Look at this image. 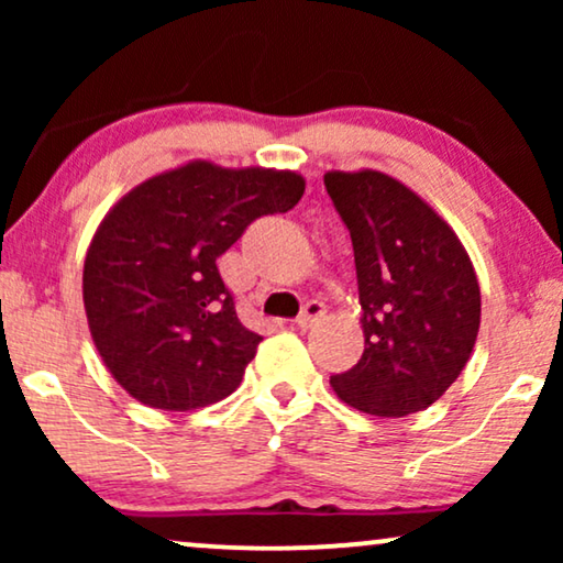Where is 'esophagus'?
<instances>
[{
    "label": "esophagus",
    "mask_w": 563,
    "mask_h": 563,
    "mask_svg": "<svg viewBox=\"0 0 563 563\" xmlns=\"http://www.w3.org/2000/svg\"><path fill=\"white\" fill-rule=\"evenodd\" d=\"M322 318H325V305L318 302V299H312V302H307L305 310L299 312L297 325L302 328V330H307V328H312L314 322H320Z\"/></svg>",
    "instance_id": "obj_1"
}]
</instances>
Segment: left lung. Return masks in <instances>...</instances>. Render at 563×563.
<instances>
[{"instance_id": "left-lung-1", "label": "left lung", "mask_w": 563, "mask_h": 563, "mask_svg": "<svg viewBox=\"0 0 563 563\" xmlns=\"http://www.w3.org/2000/svg\"><path fill=\"white\" fill-rule=\"evenodd\" d=\"M351 233L364 356L330 384L345 405L405 418L443 397L472 356L482 295L453 228L395 176L328 172Z\"/></svg>"}]
</instances>
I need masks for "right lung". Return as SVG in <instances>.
Returning a JSON list of instances; mask_svg holds the SVG:
<instances>
[{
	"instance_id": "obj_1",
	"label": "right lung",
	"mask_w": 563,
	"mask_h": 563,
	"mask_svg": "<svg viewBox=\"0 0 563 563\" xmlns=\"http://www.w3.org/2000/svg\"><path fill=\"white\" fill-rule=\"evenodd\" d=\"M305 195L297 172L189 161L130 189L91 238L84 310L114 382L187 412L233 395L261 335L238 320L218 258L261 214Z\"/></svg>"
}]
</instances>
